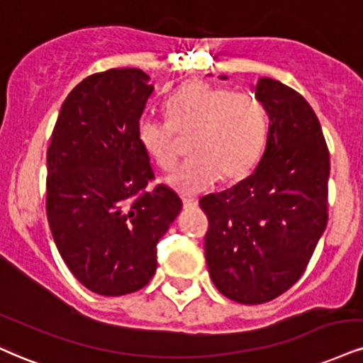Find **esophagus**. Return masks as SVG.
<instances>
[{
    "label": "esophagus",
    "mask_w": 363,
    "mask_h": 363,
    "mask_svg": "<svg viewBox=\"0 0 363 363\" xmlns=\"http://www.w3.org/2000/svg\"><path fill=\"white\" fill-rule=\"evenodd\" d=\"M182 206L186 209H194L198 206V199H193V198H182Z\"/></svg>",
    "instance_id": "1"
}]
</instances>
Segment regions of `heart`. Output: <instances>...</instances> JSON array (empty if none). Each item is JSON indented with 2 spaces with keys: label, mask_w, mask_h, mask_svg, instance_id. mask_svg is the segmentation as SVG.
Wrapping results in <instances>:
<instances>
[{
  "label": "heart",
  "mask_w": 363,
  "mask_h": 363,
  "mask_svg": "<svg viewBox=\"0 0 363 363\" xmlns=\"http://www.w3.org/2000/svg\"><path fill=\"white\" fill-rule=\"evenodd\" d=\"M167 121L142 118L137 126L140 147L162 170L179 160V137L193 135L189 155L167 179L181 194H199L218 179L238 181L259 159L267 135V113L253 94L226 87L189 84L165 103Z\"/></svg>",
  "instance_id": "obj_1"
}]
</instances>
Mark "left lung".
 <instances>
[{
    "instance_id": "obj_1",
    "label": "left lung",
    "mask_w": 363,
    "mask_h": 363,
    "mask_svg": "<svg viewBox=\"0 0 363 363\" xmlns=\"http://www.w3.org/2000/svg\"><path fill=\"white\" fill-rule=\"evenodd\" d=\"M255 96L269 115L259 165L199 201L209 220V276L240 304L267 303L294 286L328 221L330 152L318 116L298 91L270 77H260Z\"/></svg>"
}]
</instances>
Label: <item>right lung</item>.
<instances>
[{"label": "right lung", "instance_id": "right-lung-1", "mask_svg": "<svg viewBox=\"0 0 363 363\" xmlns=\"http://www.w3.org/2000/svg\"><path fill=\"white\" fill-rule=\"evenodd\" d=\"M140 69L93 74L69 93L47 150V220L65 265L89 291L123 296L157 269V243L182 209L154 179L137 126L154 86Z\"/></svg>", "mask_w": 363, "mask_h": 363}]
</instances>
